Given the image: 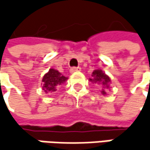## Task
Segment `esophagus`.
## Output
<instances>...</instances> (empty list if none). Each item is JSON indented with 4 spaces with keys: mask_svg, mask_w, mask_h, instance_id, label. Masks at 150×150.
Instances as JSON below:
<instances>
[{
    "mask_svg": "<svg viewBox=\"0 0 150 150\" xmlns=\"http://www.w3.org/2000/svg\"><path fill=\"white\" fill-rule=\"evenodd\" d=\"M81 68L80 67H74V68H71L70 69V73H75V72H78V71H81Z\"/></svg>",
    "mask_w": 150,
    "mask_h": 150,
    "instance_id": "34e87169",
    "label": "esophagus"
}]
</instances>
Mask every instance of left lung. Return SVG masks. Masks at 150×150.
Here are the masks:
<instances>
[{"label":"left lung","instance_id":"8db88e82","mask_svg":"<svg viewBox=\"0 0 150 150\" xmlns=\"http://www.w3.org/2000/svg\"><path fill=\"white\" fill-rule=\"evenodd\" d=\"M92 77L93 78L89 79L90 81L95 82V83H98V84H102L103 86V88H108V84L111 81H110V78L105 73H103V70H101V69L94 70V72L92 73ZM101 92L103 95H106L104 89H103Z\"/></svg>","mask_w":150,"mask_h":150}]
</instances>
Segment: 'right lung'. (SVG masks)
Here are the masks:
<instances>
[{"instance_id": "right-lung-1", "label": "right lung", "mask_w": 150, "mask_h": 150, "mask_svg": "<svg viewBox=\"0 0 150 150\" xmlns=\"http://www.w3.org/2000/svg\"><path fill=\"white\" fill-rule=\"evenodd\" d=\"M67 79L66 76L62 75L59 71L50 69L42 78V89L47 94L48 92H54L57 87L65 83Z\"/></svg>"}]
</instances>
